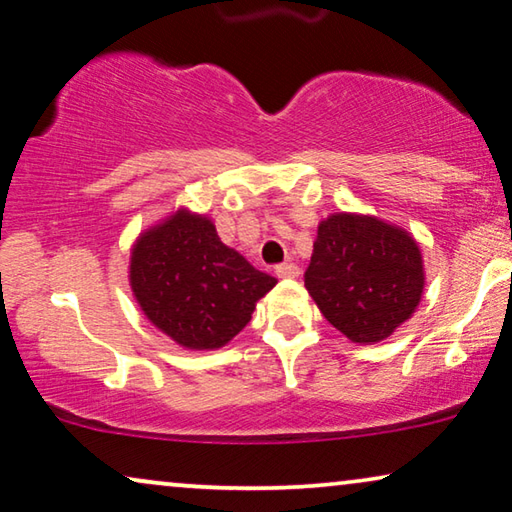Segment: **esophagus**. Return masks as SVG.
Here are the masks:
<instances>
[{
	"label": "esophagus",
	"instance_id": "esophagus-1",
	"mask_svg": "<svg viewBox=\"0 0 512 512\" xmlns=\"http://www.w3.org/2000/svg\"><path fill=\"white\" fill-rule=\"evenodd\" d=\"M274 272H277V277L281 279H295L300 274V268L295 263H281L274 268Z\"/></svg>",
	"mask_w": 512,
	"mask_h": 512
}]
</instances>
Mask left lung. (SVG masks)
I'll return each mask as SVG.
<instances>
[{"label": "left lung", "mask_w": 512, "mask_h": 512, "mask_svg": "<svg viewBox=\"0 0 512 512\" xmlns=\"http://www.w3.org/2000/svg\"><path fill=\"white\" fill-rule=\"evenodd\" d=\"M422 286L420 249L402 228L344 212L321 221L305 288L351 342L390 337L418 307Z\"/></svg>", "instance_id": "1"}]
</instances>
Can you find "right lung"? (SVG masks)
<instances>
[{"label":"right lung","instance_id":"obj_1","mask_svg":"<svg viewBox=\"0 0 512 512\" xmlns=\"http://www.w3.org/2000/svg\"><path fill=\"white\" fill-rule=\"evenodd\" d=\"M277 279L219 240L187 210L147 231L131 254V288L145 316L184 348H219L251 321Z\"/></svg>","mask_w":512,"mask_h":512}]
</instances>
